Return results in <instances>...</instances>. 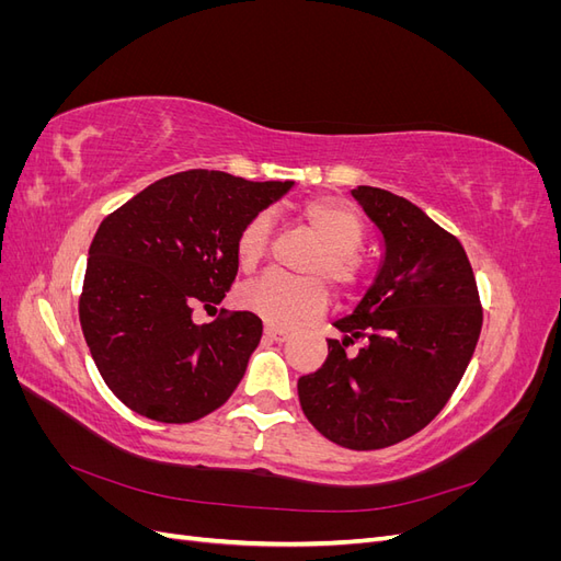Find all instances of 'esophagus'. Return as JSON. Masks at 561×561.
<instances>
[{
  "mask_svg": "<svg viewBox=\"0 0 561 561\" xmlns=\"http://www.w3.org/2000/svg\"><path fill=\"white\" fill-rule=\"evenodd\" d=\"M264 334L274 339V342H285V339H290V330L271 325V322H266V325H264Z\"/></svg>",
  "mask_w": 561,
  "mask_h": 561,
  "instance_id": "esophagus-1",
  "label": "esophagus"
}]
</instances>
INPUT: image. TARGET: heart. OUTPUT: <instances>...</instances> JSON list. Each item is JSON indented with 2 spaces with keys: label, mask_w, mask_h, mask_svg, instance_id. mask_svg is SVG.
<instances>
[{
  "label": "heart",
  "mask_w": 561,
  "mask_h": 561,
  "mask_svg": "<svg viewBox=\"0 0 561 561\" xmlns=\"http://www.w3.org/2000/svg\"><path fill=\"white\" fill-rule=\"evenodd\" d=\"M301 222L318 243V252L307 264V278H287L266 274L241 287L239 304L245 311L257 313L274 325H293L301 318L318 316L328 304L325 277L334 290L344 293L360 280L363 262L355 250L363 243V222L346 203L334 198H318L304 206ZM271 239L268 215H254L241 229L236 241V257L243 271L257 268Z\"/></svg>",
  "instance_id": "obj_1"
}]
</instances>
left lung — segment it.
I'll return each mask as SVG.
<instances>
[{
    "mask_svg": "<svg viewBox=\"0 0 561 561\" xmlns=\"http://www.w3.org/2000/svg\"><path fill=\"white\" fill-rule=\"evenodd\" d=\"M381 233V264L365 297L328 339V360L297 381L301 410L332 443L383 449L439 414L478 346L482 307L463 245L379 186L351 192ZM363 341L358 354L345 348Z\"/></svg>",
    "mask_w": 561,
    "mask_h": 561,
    "instance_id": "left-lung-1",
    "label": "left lung"
}]
</instances>
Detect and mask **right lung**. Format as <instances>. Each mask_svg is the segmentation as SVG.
Segmentation results:
<instances>
[{"label": "right lung", "instance_id": "1", "mask_svg": "<svg viewBox=\"0 0 561 561\" xmlns=\"http://www.w3.org/2000/svg\"><path fill=\"white\" fill-rule=\"evenodd\" d=\"M293 186L196 168L149 184L98 227L79 320L100 375L133 412L190 423L229 400L262 320L233 311L198 325L194 304L225 299L241 229Z\"/></svg>", "mask_w": 561, "mask_h": 561}]
</instances>
